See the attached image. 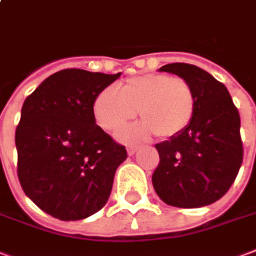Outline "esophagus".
<instances>
[{
	"label": "esophagus",
	"instance_id": "obj_1",
	"mask_svg": "<svg viewBox=\"0 0 256 256\" xmlns=\"http://www.w3.org/2000/svg\"><path fill=\"white\" fill-rule=\"evenodd\" d=\"M136 151H138V147H135V146H130V147L126 148L128 155H134V154H136Z\"/></svg>",
	"mask_w": 256,
	"mask_h": 256
}]
</instances>
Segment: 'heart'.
Listing matches in <instances>:
<instances>
[{"mask_svg": "<svg viewBox=\"0 0 256 256\" xmlns=\"http://www.w3.org/2000/svg\"><path fill=\"white\" fill-rule=\"evenodd\" d=\"M197 108L192 84L180 76L143 74L130 76L120 92L106 88L94 100L96 121L108 132L120 130L139 114L142 122L120 130L124 142L146 139L156 134L168 139L180 135L193 121Z\"/></svg>", "mask_w": 256, "mask_h": 256, "instance_id": "b5f03b06", "label": "heart"}]
</instances>
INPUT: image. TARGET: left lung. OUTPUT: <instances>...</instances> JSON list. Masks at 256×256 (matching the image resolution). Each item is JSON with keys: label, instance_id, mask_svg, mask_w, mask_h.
<instances>
[{"label": "left lung", "instance_id": "obj_1", "mask_svg": "<svg viewBox=\"0 0 256 256\" xmlns=\"http://www.w3.org/2000/svg\"><path fill=\"white\" fill-rule=\"evenodd\" d=\"M159 71L188 80L197 108L180 135L155 144L159 164L154 189L163 202L176 208L210 205L228 192L243 162L238 108L226 86L200 67L170 63Z\"/></svg>", "mask_w": 256, "mask_h": 256}]
</instances>
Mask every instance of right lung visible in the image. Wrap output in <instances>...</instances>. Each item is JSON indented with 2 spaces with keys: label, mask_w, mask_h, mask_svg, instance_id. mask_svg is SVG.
<instances>
[{
  "label": "right lung",
  "mask_w": 256,
  "mask_h": 256,
  "mask_svg": "<svg viewBox=\"0 0 256 256\" xmlns=\"http://www.w3.org/2000/svg\"><path fill=\"white\" fill-rule=\"evenodd\" d=\"M120 76L64 68L24 101L16 130L17 176L26 197L55 218H86L110 196L126 150L96 124L93 105Z\"/></svg>",
  "instance_id": "add662e5"
}]
</instances>
